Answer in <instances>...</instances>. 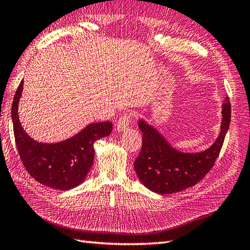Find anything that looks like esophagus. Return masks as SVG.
<instances>
[{
	"instance_id": "34e87169",
	"label": "esophagus",
	"mask_w": 250,
	"mask_h": 250,
	"mask_svg": "<svg viewBox=\"0 0 250 250\" xmlns=\"http://www.w3.org/2000/svg\"><path fill=\"white\" fill-rule=\"evenodd\" d=\"M132 117H133V113L124 114L123 116L118 119L117 124H116L117 130L120 132V131H125L126 129H129L131 121H132Z\"/></svg>"
}]
</instances>
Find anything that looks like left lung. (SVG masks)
Returning <instances> with one entry per match:
<instances>
[{
  "instance_id": "obj_1",
  "label": "left lung",
  "mask_w": 250,
  "mask_h": 250,
  "mask_svg": "<svg viewBox=\"0 0 250 250\" xmlns=\"http://www.w3.org/2000/svg\"><path fill=\"white\" fill-rule=\"evenodd\" d=\"M222 115L219 137L209 149L200 153L177 151L156 129L146 121L139 120L143 146L134 162V168L145 186L159 194H171L201 182L214 166L229 129L231 105L228 98L223 104Z\"/></svg>"
}]
</instances>
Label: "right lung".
Masks as SVG:
<instances>
[{"label": "right lung", "mask_w": 250, "mask_h": 250, "mask_svg": "<svg viewBox=\"0 0 250 250\" xmlns=\"http://www.w3.org/2000/svg\"><path fill=\"white\" fill-rule=\"evenodd\" d=\"M23 80L18 86L11 107L17 150L25 169L37 182L50 188L69 190L80 185L88 173L95 157L94 143L110 135L112 123L88 125L72 138L57 144H42L25 133L18 115Z\"/></svg>", "instance_id": "1"}]
</instances>
